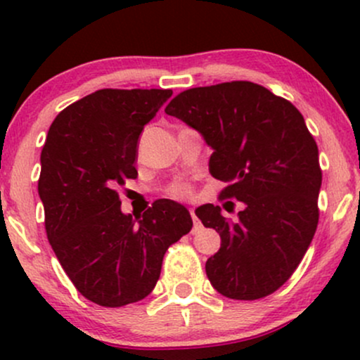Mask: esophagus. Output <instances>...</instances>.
Instances as JSON below:
<instances>
[{"mask_svg": "<svg viewBox=\"0 0 360 360\" xmlns=\"http://www.w3.org/2000/svg\"><path fill=\"white\" fill-rule=\"evenodd\" d=\"M191 218H193V223H194L193 232H198V230L201 229V221L198 220V217H196V214H194V210H191Z\"/></svg>", "mask_w": 360, "mask_h": 360, "instance_id": "obj_1", "label": "esophagus"}]
</instances>
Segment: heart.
<instances>
[{
    "label": "heart",
    "instance_id": "heart-1",
    "mask_svg": "<svg viewBox=\"0 0 360 360\" xmlns=\"http://www.w3.org/2000/svg\"><path fill=\"white\" fill-rule=\"evenodd\" d=\"M188 191H189L188 186H186V184H181V183L174 184V186H172L171 189H169V193H171L172 196H177V198L184 196V194H188Z\"/></svg>",
    "mask_w": 360,
    "mask_h": 360
}]
</instances>
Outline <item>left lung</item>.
<instances>
[{
    "label": "left lung",
    "instance_id": "left-lung-1",
    "mask_svg": "<svg viewBox=\"0 0 360 360\" xmlns=\"http://www.w3.org/2000/svg\"><path fill=\"white\" fill-rule=\"evenodd\" d=\"M166 113L205 139L213 148L210 174L229 184L221 196L243 203L237 221L220 206L196 208L221 237L206 260L210 283L232 300L271 295L300 266L318 225L321 171L303 115L249 81L188 89Z\"/></svg>",
    "mask_w": 360,
    "mask_h": 360
}]
</instances>
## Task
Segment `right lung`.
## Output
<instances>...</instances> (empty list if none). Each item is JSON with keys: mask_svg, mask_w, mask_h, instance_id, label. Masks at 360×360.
<instances>
[{"mask_svg": "<svg viewBox=\"0 0 360 360\" xmlns=\"http://www.w3.org/2000/svg\"><path fill=\"white\" fill-rule=\"evenodd\" d=\"M171 96V89L94 91L49 128L39 179L49 242L77 291L101 307L150 295L167 247L193 226L172 200L131 218L117 193L137 177L140 134Z\"/></svg>", "mask_w": 360, "mask_h": 360, "instance_id": "right-lung-1", "label": "right lung"}]
</instances>
